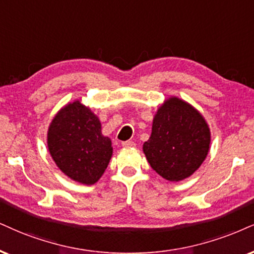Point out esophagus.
Returning <instances> with one entry per match:
<instances>
[{
	"instance_id": "obj_1",
	"label": "esophagus",
	"mask_w": 254,
	"mask_h": 254,
	"mask_svg": "<svg viewBox=\"0 0 254 254\" xmlns=\"http://www.w3.org/2000/svg\"><path fill=\"white\" fill-rule=\"evenodd\" d=\"M121 145L124 147H133V146H135V143H134L133 141H124Z\"/></svg>"
}]
</instances>
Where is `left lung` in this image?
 <instances>
[{
  "mask_svg": "<svg viewBox=\"0 0 254 254\" xmlns=\"http://www.w3.org/2000/svg\"><path fill=\"white\" fill-rule=\"evenodd\" d=\"M211 133L207 122L190 103L166 100L153 119L152 134L143 143L151 167L168 181L189 178L207 156Z\"/></svg>",
  "mask_w": 254,
  "mask_h": 254,
  "instance_id": "1",
  "label": "left lung"
}]
</instances>
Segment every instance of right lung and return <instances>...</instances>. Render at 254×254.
Here are the masks:
<instances>
[{"mask_svg": "<svg viewBox=\"0 0 254 254\" xmlns=\"http://www.w3.org/2000/svg\"><path fill=\"white\" fill-rule=\"evenodd\" d=\"M47 140L58 167L83 185H93L101 178L113 154L112 141L102 135L99 118L80 101L55 115Z\"/></svg>", "mask_w": 254, "mask_h": 254, "instance_id": "add662e5", "label": "right lung"}]
</instances>
